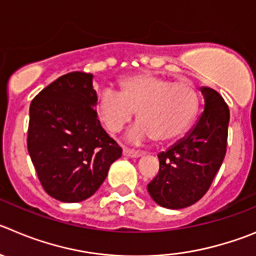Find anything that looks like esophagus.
Here are the masks:
<instances>
[{"mask_svg": "<svg viewBox=\"0 0 256 256\" xmlns=\"http://www.w3.org/2000/svg\"><path fill=\"white\" fill-rule=\"evenodd\" d=\"M122 154L125 155V156H128V158H139V156H142V152H134V150H130V149H124L122 150Z\"/></svg>", "mask_w": 256, "mask_h": 256, "instance_id": "esophagus-1", "label": "esophagus"}]
</instances>
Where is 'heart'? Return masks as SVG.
<instances>
[{"instance_id":"1","label":"heart","mask_w":256,"mask_h":256,"mask_svg":"<svg viewBox=\"0 0 256 256\" xmlns=\"http://www.w3.org/2000/svg\"><path fill=\"white\" fill-rule=\"evenodd\" d=\"M198 106L200 97L190 83L142 73L122 78L118 93L111 90L101 92L96 112L111 134L121 132L136 112L139 124L128 135L130 142L154 139L158 144H166L187 131Z\"/></svg>"}]
</instances>
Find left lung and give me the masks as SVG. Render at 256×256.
<instances>
[{
    "instance_id": "obj_1",
    "label": "left lung",
    "mask_w": 256,
    "mask_h": 256,
    "mask_svg": "<svg viewBox=\"0 0 256 256\" xmlns=\"http://www.w3.org/2000/svg\"><path fill=\"white\" fill-rule=\"evenodd\" d=\"M204 110L194 128L160 152L159 173L148 184L154 202L179 210L196 204L210 190L228 148L230 110L218 92L202 87Z\"/></svg>"
}]
</instances>
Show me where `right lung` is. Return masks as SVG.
Instances as JSON below:
<instances>
[{
  "instance_id": "add662e5",
  "label": "right lung",
  "mask_w": 256,
  "mask_h": 256,
  "mask_svg": "<svg viewBox=\"0 0 256 256\" xmlns=\"http://www.w3.org/2000/svg\"><path fill=\"white\" fill-rule=\"evenodd\" d=\"M92 78L64 74L30 104L28 154L45 192L62 202L90 198L122 154L97 117Z\"/></svg>"
}]
</instances>
